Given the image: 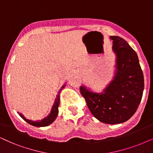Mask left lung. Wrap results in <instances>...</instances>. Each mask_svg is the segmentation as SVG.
<instances>
[{
  "mask_svg": "<svg viewBox=\"0 0 153 153\" xmlns=\"http://www.w3.org/2000/svg\"><path fill=\"white\" fill-rule=\"evenodd\" d=\"M117 55V71L114 80L98 94L80 88V93L96 119L108 124L128 120L138 109L144 90L143 73L136 51L123 39L111 36Z\"/></svg>",
  "mask_w": 153,
  "mask_h": 153,
  "instance_id": "1",
  "label": "left lung"
}]
</instances>
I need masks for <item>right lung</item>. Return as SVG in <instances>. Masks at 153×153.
Listing matches in <instances>:
<instances>
[{"label": "right lung", "instance_id": "1", "mask_svg": "<svg viewBox=\"0 0 153 153\" xmlns=\"http://www.w3.org/2000/svg\"><path fill=\"white\" fill-rule=\"evenodd\" d=\"M65 85H63L62 88L60 89L59 92H58L56 98L55 100V102H54L53 107H52L51 113L49 114V115L48 116V117L44 118V119L40 120V121H30V120L29 119H27L26 118L24 117V116H23L22 114L19 113V115H20V117L22 118L25 121H27L28 123H30V125L34 126L43 127V126H49V124H51V123L53 122V121L56 119V118L58 115V112H59V109H58V108H59V102H60V92H61V90L64 88Z\"/></svg>", "mask_w": 153, "mask_h": 153}]
</instances>
